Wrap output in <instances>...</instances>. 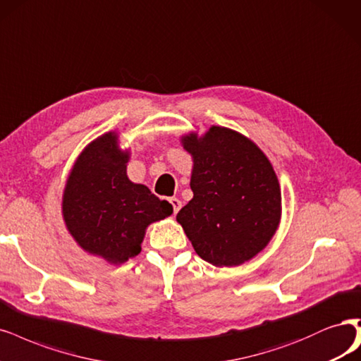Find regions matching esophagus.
<instances>
[{"label": "esophagus", "instance_id": "1", "mask_svg": "<svg viewBox=\"0 0 361 361\" xmlns=\"http://www.w3.org/2000/svg\"><path fill=\"white\" fill-rule=\"evenodd\" d=\"M169 202H170V204H171V207H173V214L176 215V214L179 212V209L182 207V202L179 200V198H176V197H170Z\"/></svg>", "mask_w": 361, "mask_h": 361}]
</instances>
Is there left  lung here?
Returning <instances> with one entry per match:
<instances>
[{
  "label": "left lung",
  "instance_id": "left-lung-1",
  "mask_svg": "<svg viewBox=\"0 0 361 361\" xmlns=\"http://www.w3.org/2000/svg\"><path fill=\"white\" fill-rule=\"evenodd\" d=\"M194 158L192 200L176 216L207 263H245L270 242L281 218L278 178L266 155L242 134L212 127L203 139L186 135Z\"/></svg>",
  "mask_w": 361,
  "mask_h": 361
}]
</instances>
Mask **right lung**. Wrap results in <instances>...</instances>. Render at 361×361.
Listing matches in <instances>:
<instances>
[{"instance_id":"obj_1","label":"right lung","mask_w":361,"mask_h":361,"mask_svg":"<svg viewBox=\"0 0 361 361\" xmlns=\"http://www.w3.org/2000/svg\"><path fill=\"white\" fill-rule=\"evenodd\" d=\"M116 140L107 133L85 149L62 202L73 238L85 251L114 264L137 255L149 224L173 214L169 202L127 178L128 154L119 151Z\"/></svg>"}]
</instances>
